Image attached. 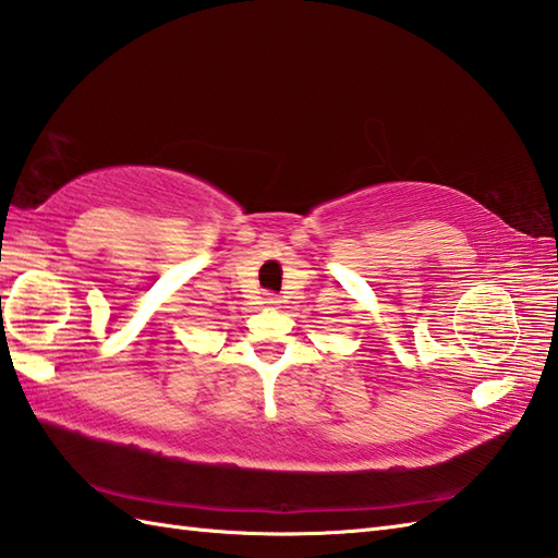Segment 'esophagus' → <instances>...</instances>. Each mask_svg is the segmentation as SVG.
I'll return each instance as SVG.
<instances>
[{"mask_svg":"<svg viewBox=\"0 0 558 558\" xmlns=\"http://www.w3.org/2000/svg\"><path fill=\"white\" fill-rule=\"evenodd\" d=\"M280 300H278V294H272V292H266V298H264V304H268V306H276Z\"/></svg>","mask_w":558,"mask_h":558,"instance_id":"1","label":"esophagus"}]
</instances>
